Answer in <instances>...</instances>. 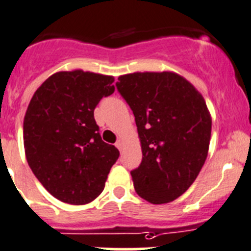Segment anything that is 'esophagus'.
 Masks as SVG:
<instances>
[{
  "label": "esophagus",
  "mask_w": 251,
  "mask_h": 251,
  "mask_svg": "<svg viewBox=\"0 0 251 251\" xmlns=\"http://www.w3.org/2000/svg\"><path fill=\"white\" fill-rule=\"evenodd\" d=\"M116 147L118 148L119 150H122V148H123V143H122V140H117V142H116Z\"/></svg>",
  "instance_id": "34e87169"
}]
</instances>
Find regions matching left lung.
<instances>
[{"label":"left lung","instance_id":"left-lung-1","mask_svg":"<svg viewBox=\"0 0 251 251\" xmlns=\"http://www.w3.org/2000/svg\"><path fill=\"white\" fill-rule=\"evenodd\" d=\"M116 87L135 117L143 159L130 171L134 188L154 204L168 203L188 190L199 176L211 139L206 102L175 73L119 76Z\"/></svg>","mask_w":251,"mask_h":251}]
</instances>
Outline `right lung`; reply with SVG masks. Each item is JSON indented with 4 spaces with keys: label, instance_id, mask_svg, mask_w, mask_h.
Segmentation results:
<instances>
[{
    "label": "right lung",
    "instance_id": "1",
    "mask_svg": "<svg viewBox=\"0 0 251 251\" xmlns=\"http://www.w3.org/2000/svg\"><path fill=\"white\" fill-rule=\"evenodd\" d=\"M112 76L61 71L42 83L23 122L25 156L35 177L59 201L86 204L103 191L119 156L101 139L94 111L114 92Z\"/></svg>",
    "mask_w": 251,
    "mask_h": 251
}]
</instances>
